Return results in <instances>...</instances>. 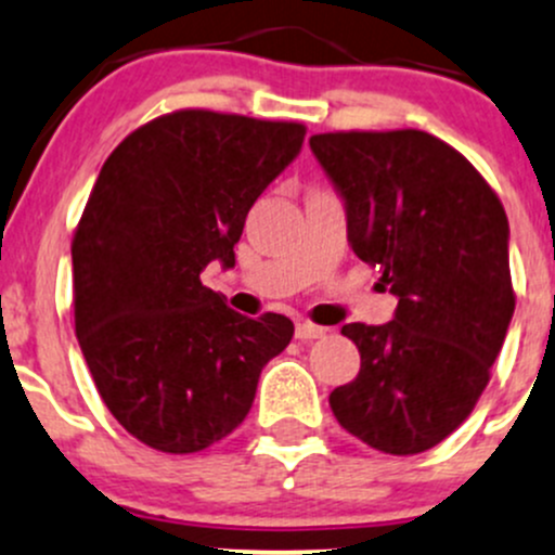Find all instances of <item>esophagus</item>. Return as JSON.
<instances>
[{"mask_svg": "<svg viewBox=\"0 0 555 555\" xmlns=\"http://www.w3.org/2000/svg\"><path fill=\"white\" fill-rule=\"evenodd\" d=\"M324 333H327V327H322V324H313V322H298V327H295V335H298L300 340L322 338Z\"/></svg>", "mask_w": 555, "mask_h": 555, "instance_id": "1", "label": "esophagus"}]
</instances>
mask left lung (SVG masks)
Instances as JSON below:
<instances>
[{
	"instance_id": "left-lung-1",
	"label": "left lung",
	"mask_w": 555,
	"mask_h": 555,
	"mask_svg": "<svg viewBox=\"0 0 555 555\" xmlns=\"http://www.w3.org/2000/svg\"><path fill=\"white\" fill-rule=\"evenodd\" d=\"M309 144L344 195L351 249L397 295L391 322L340 330L362 365L330 408L371 449L429 451L473 413L516 309L505 206L427 131H333Z\"/></svg>"
}]
</instances>
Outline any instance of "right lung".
<instances>
[{
  "instance_id": "obj_1",
  "label": "right lung",
  "mask_w": 555,
  "mask_h": 555,
  "mask_svg": "<svg viewBox=\"0 0 555 555\" xmlns=\"http://www.w3.org/2000/svg\"><path fill=\"white\" fill-rule=\"evenodd\" d=\"M304 137V122L177 109L104 160L72 238L75 333L104 405L139 443H220L293 340L287 317L231 311L201 271L236 262L246 211Z\"/></svg>"
}]
</instances>
